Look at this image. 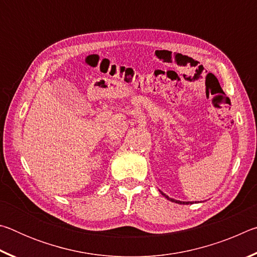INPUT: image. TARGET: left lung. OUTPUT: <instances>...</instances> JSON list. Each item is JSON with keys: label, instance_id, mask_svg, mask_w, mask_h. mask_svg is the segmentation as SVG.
Returning a JSON list of instances; mask_svg holds the SVG:
<instances>
[{"label": "left lung", "instance_id": "8db88e82", "mask_svg": "<svg viewBox=\"0 0 257 257\" xmlns=\"http://www.w3.org/2000/svg\"><path fill=\"white\" fill-rule=\"evenodd\" d=\"M160 193L161 194H162L163 195V196L165 197V198H167V199H169V201H171V202H173V203H178V204H193L194 202H181V201H177V199H173V198H170V197H169L168 196V195H165L164 193H162V191H161L160 190Z\"/></svg>", "mask_w": 257, "mask_h": 257}]
</instances>
